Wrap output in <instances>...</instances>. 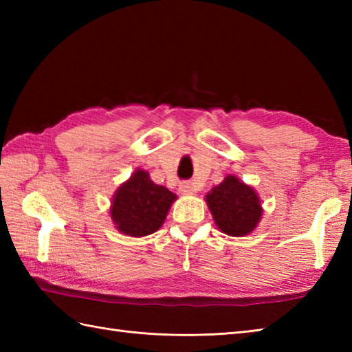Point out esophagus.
I'll return each mask as SVG.
<instances>
[{"label": "esophagus", "mask_w": 352, "mask_h": 352, "mask_svg": "<svg viewBox=\"0 0 352 352\" xmlns=\"http://www.w3.org/2000/svg\"><path fill=\"white\" fill-rule=\"evenodd\" d=\"M178 190H180L183 195H193V193L197 192V186L186 182V183L180 184V188H178Z\"/></svg>", "instance_id": "34e87169"}]
</instances>
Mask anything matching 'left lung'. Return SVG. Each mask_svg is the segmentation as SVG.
<instances>
[{
    "mask_svg": "<svg viewBox=\"0 0 352 352\" xmlns=\"http://www.w3.org/2000/svg\"><path fill=\"white\" fill-rule=\"evenodd\" d=\"M206 203L216 227L233 237L251 234L263 214L256 189L231 174L212 188L206 195Z\"/></svg>",
    "mask_w": 352,
    "mask_h": 352,
    "instance_id": "left-lung-1",
    "label": "left lung"
}]
</instances>
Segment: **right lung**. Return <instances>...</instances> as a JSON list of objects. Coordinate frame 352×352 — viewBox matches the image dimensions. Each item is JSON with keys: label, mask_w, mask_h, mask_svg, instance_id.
Returning a JSON list of instances; mask_svg holds the SVG:
<instances>
[{"label": "right lung", "mask_w": 352, "mask_h": 352, "mask_svg": "<svg viewBox=\"0 0 352 352\" xmlns=\"http://www.w3.org/2000/svg\"><path fill=\"white\" fill-rule=\"evenodd\" d=\"M175 199V193L155 184L146 170L138 168L116 189L111 198L110 218L119 233L144 237L163 226Z\"/></svg>", "instance_id": "right-lung-1"}]
</instances>
